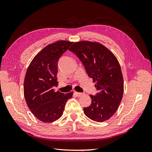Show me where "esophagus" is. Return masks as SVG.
<instances>
[{
    "label": "esophagus",
    "instance_id": "obj_1",
    "mask_svg": "<svg viewBox=\"0 0 152 152\" xmlns=\"http://www.w3.org/2000/svg\"><path fill=\"white\" fill-rule=\"evenodd\" d=\"M75 94L76 95V96H79V97H80V96H82L84 94V93H79V92H75Z\"/></svg>",
    "mask_w": 152,
    "mask_h": 152
}]
</instances>
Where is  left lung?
<instances>
[{"instance_id":"1","label":"left lung","mask_w":152,"mask_h":152,"mask_svg":"<svg viewBox=\"0 0 152 152\" xmlns=\"http://www.w3.org/2000/svg\"><path fill=\"white\" fill-rule=\"evenodd\" d=\"M83 64L95 82L98 93L89 95L91 104L84 108L86 115L102 122L116 112L123 96L124 82L121 66L112 53L98 42L80 41L69 49Z\"/></svg>"}]
</instances>
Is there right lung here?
Segmentation results:
<instances>
[{
  "label": "right lung",
  "mask_w": 152,
  "mask_h": 152,
  "mask_svg": "<svg viewBox=\"0 0 152 152\" xmlns=\"http://www.w3.org/2000/svg\"><path fill=\"white\" fill-rule=\"evenodd\" d=\"M73 44L57 41L44 48L35 56L27 69L24 81V96L27 105L35 117L43 122H52L61 117L73 93L54 92L57 86L58 61Z\"/></svg>",
  "instance_id": "1"
}]
</instances>
